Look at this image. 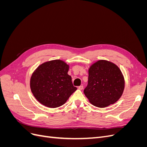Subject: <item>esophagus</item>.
<instances>
[{
    "mask_svg": "<svg viewBox=\"0 0 147 147\" xmlns=\"http://www.w3.org/2000/svg\"><path fill=\"white\" fill-rule=\"evenodd\" d=\"M78 90H82L83 89V86H78Z\"/></svg>",
    "mask_w": 147,
    "mask_h": 147,
    "instance_id": "obj_1",
    "label": "esophagus"
}]
</instances>
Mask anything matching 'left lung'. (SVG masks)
<instances>
[{
	"label": "left lung",
	"instance_id": "left-lung-1",
	"mask_svg": "<svg viewBox=\"0 0 147 147\" xmlns=\"http://www.w3.org/2000/svg\"><path fill=\"white\" fill-rule=\"evenodd\" d=\"M88 74V84L84 93L91 104L104 108L119 99L125 82L121 70L116 64L106 60H99L90 66Z\"/></svg>",
	"mask_w": 147,
	"mask_h": 147
}]
</instances>
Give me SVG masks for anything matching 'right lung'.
<instances>
[{
	"label": "right lung",
	"mask_w": 147,
	"mask_h": 147,
	"mask_svg": "<svg viewBox=\"0 0 147 147\" xmlns=\"http://www.w3.org/2000/svg\"><path fill=\"white\" fill-rule=\"evenodd\" d=\"M69 65L56 59L40 65L30 80V87L35 98L47 107L56 108L64 104L77 90L68 75Z\"/></svg>",
	"instance_id": "obj_1"
}]
</instances>
